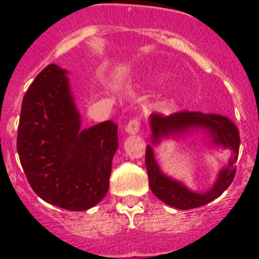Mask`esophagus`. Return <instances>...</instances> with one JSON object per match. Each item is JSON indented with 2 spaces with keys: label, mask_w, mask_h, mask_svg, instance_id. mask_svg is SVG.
<instances>
[{
  "label": "esophagus",
  "mask_w": 259,
  "mask_h": 259,
  "mask_svg": "<svg viewBox=\"0 0 259 259\" xmlns=\"http://www.w3.org/2000/svg\"><path fill=\"white\" fill-rule=\"evenodd\" d=\"M140 131V120L137 118L131 119L128 124L125 125V134L128 135H136Z\"/></svg>",
  "instance_id": "esophagus-1"
}]
</instances>
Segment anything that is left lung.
Returning <instances> with one entry per match:
<instances>
[{
    "mask_svg": "<svg viewBox=\"0 0 259 259\" xmlns=\"http://www.w3.org/2000/svg\"><path fill=\"white\" fill-rule=\"evenodd\" d=\"M149 119L152 128V145L146 146V171L150 189L162 202L180 210L194 209L218 198L230 187L236 174L240 146L239 130L230 118L219 114L182 111L170 116L152 114ZM197 132L204 135V141L207 145L227 149L231 152L229 162L226 166L221 167L214 184L203 192L193 191L180 181L164 174L157 164L154 154V146L159 145L162 140H184L189 134Z\"/></svg>",
    "mask_w": 259,
    "mask_h": 259,
    "instance_id": "8db88e82",
    "label": "left lung"
}]
</instances>
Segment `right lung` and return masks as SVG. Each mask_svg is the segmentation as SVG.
Wrapping results in <instances>:
<instances>
[{
    "instance_id": "right-lung-1",
    "label": "right lung",
    "mask_w": 259,
    "mask_h": 259,
    "mask_svg": "<svg viewBox=\"0 0 259 259\" xmlns=\"http://www.w3.org/2000/svg\"><path fill=\"white\" fill-rule=\"evenodd\" d=\"M67 70L56 63L36 76L23 97L17 148L29 185L45 202L84 211L109 191L118 125L81 128Z\"/></svg>"
}]
</instances>
